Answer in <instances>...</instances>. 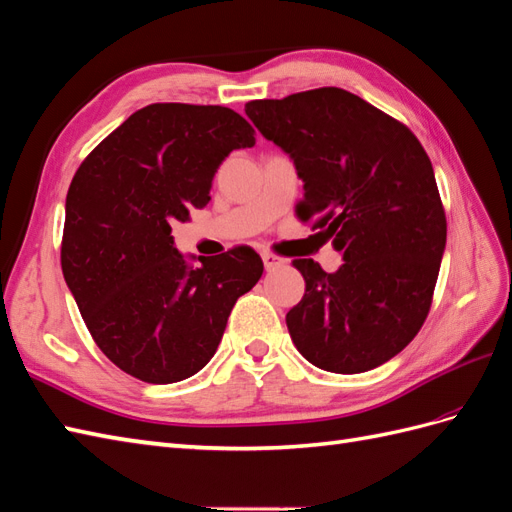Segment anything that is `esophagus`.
<instances>
[{
	"mask_svg": "<svg viewBox=\"0 0 512 512\" xmlns=\"http://www.w3.org/2000/svg\"><path fill=\"white\" fill-rule=\"evenodd\" d=\"M263 263H265L267 271H276V269L286 265V260L278 254H273V252H263Z\"/></svg>",
	"mask_w": 512,
	"mask_h": 512,
	"instance_id": "34e87169",
	"label": "esophagus"
}]
</instances>
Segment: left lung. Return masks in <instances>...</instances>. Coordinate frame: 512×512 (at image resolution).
Masks as SVG:
<instances>
[{
    "label": "left lung",
    "instance_id": "obj_1",
    "mask_svg": "<svg viewBox=\"0 0 512 512\" xmlns=\"http://www.w3.org/2000/svg\"><path fill=\"white\" fill-rule=\"evenodd\" d=\"M245 115L293 158L304 182L295 215L343 254L334 273L293 260L306 280L286 313L295 347L332 373L376 369L415 339L439 278L447 221L426 149L336 86L254 99Z\"/></svg>",
    "mask_w": 512,
    "mask_h": 512
}]
</instances>
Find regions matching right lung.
I'll use <instances>...</instances> for the list:
<instances>
[{"mask_svg": "<svg viewBox=\"0 0 512 512\" xmlns=\"http://www.w3.org/2000/svg\"><path fill=\"white\" fill-rule=\"evenodd\" d=\"M254 128L232 108L149 104L84 158L65 206L60 265L80 315L110 363L171 384L215 356L232 308L263 276L239 245L191 267L171 226L210 202L232 149Z\"/></svg>", "mask_w": 512, "mask_h": 512, "instance_id": "right-lung-1", "label": "right lung"}]
</instances>
